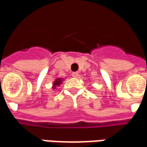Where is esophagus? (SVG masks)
Listing matches in <instances>:
<instances>
[{
	"label": "esophagus",
	"mask_w": 147,
	"mask_h": 147,
	"mask_svg": "<svg viewBox=\"0 0 147 147\" xmlns=\"http://www.w3.org/2000/svg\"><path fill=\"white\" fill-rule=\"evenodd\" d=\"M71 76L74 77V78H76V77L79 76V73H78L77 71H76V72H72V73H71Z\"/></svg>",
	"instance_id": "1"
}]
</instances>
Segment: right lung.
I'll use <instances>...</instances> for the list:
<instances>
[{
	"instance_id": "add662e5",
	"label": "right lung",
	"mask_w": 147,
	"mask_h": 147,
	"mask_svg": "<svg viewBox=\"0 0 147 147\" xmlns=\"http://www.w3.org/2000/svg\"><path fill=\"white\" fill-rule=\"evenodd\" d=\"M61 83V79H58L54 82V84H53V88H56V86H59Z\"/></svg>"
}]
</instances>
